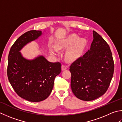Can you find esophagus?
<instances>
[{
    "mask_svg": "<svg viewBox=\"0 0 122 122\" xmlns=\"http://www.w3.org/2000/svg\"><path fill=\"white\" fill-rule=\"evenodd\" d=\"M66 68H67V66H66L63 65H63H62V66H61V69H62V71L66 70Z\"/></svg>",
    "mask_w": 122,
    "mask_h": 122,
    "instance_id": "34e87169",
    "label": "esophagus"
}]
</instances>
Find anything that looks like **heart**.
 <instances>
[{
    "mask_svg": "<svg viewBox=\"0 0 122 122\" xmlns=\"http://www.w3.org/2000/svg\"><path fill=\"white\" fill-rule=\"evenodd\" d=\"M86 44V40L84 39H79L78 35L75 34L69 35L61 41L57 42L55 45L56 49L50 47L51 54L56 56L57 50L65 49L73 46L66 53V58L69 61H74L77 59L81 54L83 47Z\"/></svg>",
    "mask_w": 122,
    "mask_h": 122,
    "instance_id": "1",
    "label": "heart"
}]
</instances>
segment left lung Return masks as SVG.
I'll list each match as a JSON object with an SVG mask.
<instances>
[{
    "label": "left lung",
    "instance_id": "obj_1",
    "mask_svg": "<svg viewBox=\"0 0 122 122\" xmlns=\"http://www.w3.org/2000/svg\"><path fill=\"white\" fill-rule=\"evenodd\" d=\"M90 50L71 64V87L82 101H90L103 95L113 78L114 63L108 44L93 30Z\"/></svg>",
    "mask_w": 122,
    "mask_h": 122
}]
</instances>
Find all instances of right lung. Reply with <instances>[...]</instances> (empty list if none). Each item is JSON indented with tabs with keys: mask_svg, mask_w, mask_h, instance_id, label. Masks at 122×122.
Segmentation results:
<instances>
[{
	"mask_svg": "<svg viewBox=\"0 0 122 122\" xmlns=\"http://www.w3.org/2000/svg\"><path fill=\"white\" fill-rule=\"evenodd\" d=\"M42 34V31L36 30L25 33L12 45L8 55L9 81L19 96L32 102L42 101L49 96L54 79L61 71L60 62H50L42 56L27 60L20 52Z\"/></svg>",
	"mask_w": 122,
	"mask_h": 122,
	"instance_id": "obj_1",
	"label": "right lung"
}]
</instances>
